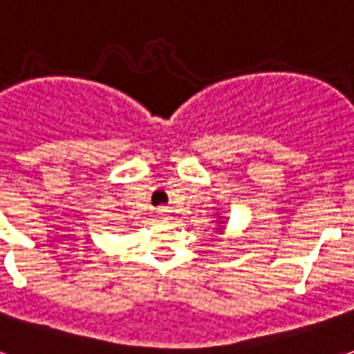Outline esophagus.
I'll return each mask as SVG.
<instances>
[{"label":"esophagus","mask_w":354,"mask_h":354,"mask_svg":"<svg viewBox=\"0 0 354 354\" xmlns=\"http://www.w3.org/2000/svg\"><path fill=\"white\" fill-rule=\"evenodd\" d=\"M158 215H160V218H163V221H169V209H165V207L158 209Z\"/></svg>","instance_id":"obj_1"}]
</instances>
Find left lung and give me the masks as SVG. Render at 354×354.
Wrapping results in <instances>:
<instances>
[{
  "instance_id": "left-lung-1",
  "label": "left lung",
  "mask_w": 354,
  "mask_h": 354,
  "mask_svg": "<svg viewBox=\"0 0 354 354\" xmlns=\"http://www.w3.org/2000/svg\"><path fill=\"white\" fill-rule=\"evenodd\" d=\"M216 224H218V230H221V232H222V230H224V221H222V218H221V221L216 222Z\"/></svg>"
}]
</instances>
